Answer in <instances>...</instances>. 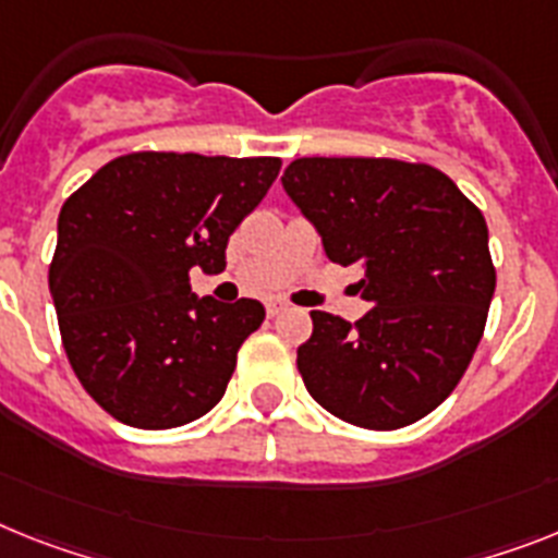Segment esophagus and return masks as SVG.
<instances>
[{
  "instance_id": "1",
  "label": "esophagus",
  "mask_w": 558,
  "mask_h": 558,
  "mask_svg": "<svg viewBox=\"0 0 558 558\" xmlns=\"http://www.w3.org/2000/svg\"><path fill=\"white\" fill-rule=\"evenodd\" d=\"M280 312H287V303H283V301H269V303H266V315H269V317L280 315Z\"/></svg>"
}]
</instances>
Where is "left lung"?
Segmentation results:
<instances>
[{
	"label": "left lung",
	"mask_w": 558,
	"mask_h": 558,
	"mask_svg": "<svg viewBox=\"0 0 558 558\" xmlns=\"http://www.w3.org/2000/svg\"><path fill=\"white\" fill-rule=\"evenodd\" d=\"M283 190L329 260L360 264L357 323L312 312L298 349L308 395L343 423L395 430L451 395L496 289L488 223L446 172L397 158H298Z\"/></svg>",
	"instance_id": "obj_1"
}]
</instances>
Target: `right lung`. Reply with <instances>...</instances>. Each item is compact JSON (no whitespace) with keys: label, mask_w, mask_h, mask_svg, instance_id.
I'll use <instances>...</instances> for the list:
<instances>
[{"label":"right lung","mask_w":558,"mask_h":558,"mask_svg":"<svg viewBox=\"0 0 558 558\" xmlns=\"http://www.w3.org/2000/svg\"><path fill=\"white\" fill-rule=\"evenodd\" d=\"M280 158L128 153L59 213L50 260L59 331L84 391L119 423L178 428L218 405L257 301L195 298L190 269L223 271L227 241Z\"/></svg>","instance_id":"1"}]
</instances>
